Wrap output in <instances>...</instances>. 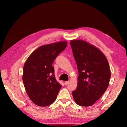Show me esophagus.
<instances>
[{
	"mask_svg": "<svg viewBox=\"0 0 127 127\" xmlns=\"http://www.w3.org/2000/svg\"><path fill=\"white\" fill-rule=\"evenodd\" d=\"M68 84H69V81H66V82H64V85H68Z\"/></svg>",
	"mask_w": 127,
	"mask_h": 127,
	"instance_id": "obj_1",
	"label": "esophagus"
}]
</instances>
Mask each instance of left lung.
I'll return each instance as SVG.
<instances>
[{"mask_svg": "<svg viewBox=\"0 0 127 127\" xmlns=\"http://www.w3.org/2000/svg\"><path fill=\"white\" fill-rule=\"evenodd\" d=\"M70 43L79 74L72 96L77 104L90 106L109 86L111 70L108 61L100 50L85 41L73 40Z\"/></svg>", "mask_w": 127, "mask_h": 127, "instance_id": "1", "label": "left lung"}]
</instances>
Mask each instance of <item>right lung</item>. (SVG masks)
<instances>
[{"label": "right lung", "mask_w": 127, "mask_h": 127, "mask_svg": "<svg viewBox=\"0 0 127 127\" xmlns=\"http://www.w3.org/2000/svg\"><path fill=\"white\" fill-rule=\"evenodd\" d=\"M67 45V41L42 45L26 60L23 82L26 93L36 105H50L56 99L62 86L57 81L52 64Z\"/></svg>", "instance_id": "right-lung-1"}]
</instances>
